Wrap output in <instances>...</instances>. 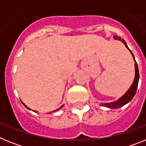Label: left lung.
I'll return each instance as SVG.
<instances>
[{
    "label": "left lung",
    "mask_w": 146,
    "mask_h": 146,
    "mask_svg": "<svg viewBox=\"0 0 146 146\" xmlns=\"http://www.w3.org/2000/svg\"><path fill=\"white\" fill-rule=\"evenodd\" d=\"M115 39H118V40H121V42H123V44H125L126 47L128 50H129L126 44V42H125L123 39H121L120 37L117 36H114ZM130 52H131V55L133 56V58L134 60H135V80H134L133 83L131 85V86L130 87V88L129 89L127 92L123 95L121 99H119L118 101L116 102H112V103H107V104H102V106H105V107H108L109 108H121V107L123 106L124 104H127L128 102H129L131 101L132 98L134 97V96L136 94V91H137V86H138V82H139V70H138V66H137V62L135 60V57H134V55L133 53L131 52V51L130 50Z\"/></svg>",
    "instance_id": "left-lung-1"
}]
</instances>
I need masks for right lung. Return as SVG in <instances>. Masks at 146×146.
I'll list each match as a JSON object with an SVG mask.
<instances>
[{"mask_svg":"<svg viewBox=\"0 0 146 146\" xmlns=\"http://www.w3.org/2000/svg\"><path fill=\"white\" fill-rule=\"evenodd\" d=\"M22 103H23V105H24V106H25V108H28V110H31V109H30V108H28V107H27L26 105H25V104H24V103H23V102H22ZM62 107H63V106H61V107H60V108H59L58 109H57V110H55V111H52V112H51V113H52V112H55V111H57V110H60V109H61V108H62ZM34 112H36V111H34Z\"/></svg>","mask_w":146,"mask_h":146,"instance_id":"obj_1","label":"right lung"}]
</instances>
